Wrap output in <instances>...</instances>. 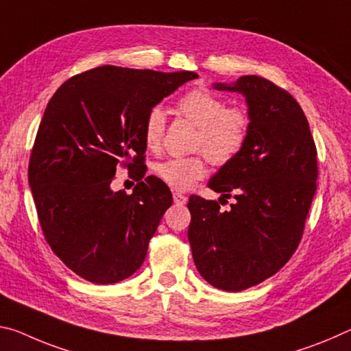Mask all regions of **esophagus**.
I'll list each match as a JSON object with an SVG mask.
<instances>
[{
  "label": "esophagus",
  "mask_w": 351,
  "mask_h": 351,
  "mask_svg": "<svg viewBox=\"0 0 351 351\" xmlns=\"http://www.w3.org/2000/svg\"><path fill=\"white\" fill-rule=\"evenodd\" d=\"M173 199H175L176 204H186L187 197L182 195V193H180V192H175L173 193Z\"/></svg>",
  "instance_id": "obj_1"
}]
</instances>
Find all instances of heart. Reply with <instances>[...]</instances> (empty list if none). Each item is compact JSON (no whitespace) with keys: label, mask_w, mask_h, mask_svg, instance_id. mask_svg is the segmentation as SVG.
<instances>
[{"label":"heart","mask_w":351,"mask_h":351,"mask_svg":"<svg viewBox=\"0 0 351 351\" xmlns=\"http://www.w3.org/2000/svg\"><path fill=\"white\" fill-rule=\"evenodd\" d=\"M178 110L189 121L198 126L195 148L203 149L206 156L217 165L230 164L247 145L252 121L245 110L226 108L223 98L208 88H193L180 101ZM165 132V114L160 108L149 110L143 123V138L149 149H158ZM156 175L167 186L176 191H187L189 187L206 173L203 156L187 158H169L156 164Z\"/></svg>","instance_id":"heart-1"}]
</instances>
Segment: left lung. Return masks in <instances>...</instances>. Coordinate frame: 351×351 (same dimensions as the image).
Returning <instances> with one entry per match:
<instances>
[{
    "label": "left lung",
    "mask_w": 351,
    "mask_h": 351,
    "mask_svg": "<svg viewBox=\"0 0 351 351\" xmlns=\"http://www.w3.org/2000/svg\"><path fill=\"white\" fill-rule=\"evenodd\" d=\"M213 87L243 95L252 128L241 154L209 180L220 198L236 202L220 210L192 195L187 237L199 275L239 292L275 275L297 250L315 193L317 152L300 104L274 82L247 75Z\"/></svg>",
    "instance_id": "1"
}]
</instances>
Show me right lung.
I'll list each match as a JSON object with an SVG mask.
<instances>
[{
  "mask_svg": "<svg viewBox=\"0 0 351 351\" xmlns=\"http://www.w3.org/2000/svg\"><path fill=\"white\" fill-rule=\"evenodd\" d=\"M195 77L104 65L70 77L49 99L27 181L49 247L84 280L114 285L145 261L173 198L164 181L145 176L143 123L156 104ZM119 165L139 181L131 196L110 187Z\"/></svg>",
  "mask_w": 351,
  "mask_h": 351,
  "instance_id": "right-lung-1",
  "label": "right lung"
}]
</instances>
